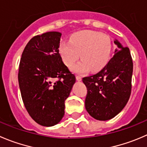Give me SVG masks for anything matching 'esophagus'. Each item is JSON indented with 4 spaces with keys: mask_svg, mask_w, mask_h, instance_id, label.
<instances>
[{
    "mask_svg": "<svg viewBox=\"0 0 147 147\" xmlns=\"http://www.w3.org/2000/svg\"><path fill=\"white\" fill-rule=\"evenodd\" d=\"M76 79L78 81H81L82 80V77L80 76V75H76Z\"/></svg>",
    "mask_w": 147,
    "mask_h": 147,
    "instance_id": "esophagus-1",
    "label": "esophagus"
}]
</instances>
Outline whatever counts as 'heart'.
<instances>
[{"label": "heart", "instance_id": "1", "mask_svg": "<svg viewBox=\"0 0 147 147\" xmlns=\"http://www.w3.org/2000/svg\"><path fill=\"white\" fill-rule=\"evenodd\" d=\"M111 41L107 35L95 31H82L64 41L59 46V53L67 66L73 65L80 57L82 60L72 67L77 73H84L90 69L97 72L108 62L111 53Z\"/></svg>", "mask_w": 147, "mask_h": 147}]
</instances>
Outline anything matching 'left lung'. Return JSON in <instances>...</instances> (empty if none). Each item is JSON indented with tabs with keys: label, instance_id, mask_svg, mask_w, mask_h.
I'll list each match as a JSON object with an SVG mask.
<instances>
[{
	"label": "left lung",
	"instance_id": "1",
	"mask_svg": "<svg viewBox=\"0 0 147 147\" xmlns=\"http://www.w3.org/2000/svg\"><path fill=\"white\" fill-rule=\"evenodd\" d=\"M114 55L98 73L82 78L88 90L85 105L94 119L107 121L119 114L130 98L133 62L130 50L118 40Z\"/></svg>",
	"mask_w": 147,
	"mask_h": 147
}]
</instances>
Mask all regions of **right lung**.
I'll return each mask as SVG.
<instances>
[{"mask_svg":"<svg viewBox=\"0 0 147 147\" xmlns=\"http://www.w3.org/2000/svg\"><path fill=\"white\" fill-rule=\"evenodd\" d=\"M62 34L49 31L35 36L21 55L18 79L28 114L39 125L57 124L65 115V102L75 76L59 53Z\"/></svg>","mask_w":147,"mask_h":147,"instance_id":"add662e5","label":"right lung"}]
</instances>
